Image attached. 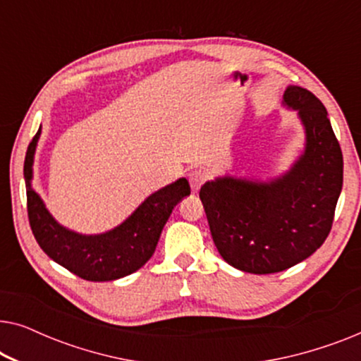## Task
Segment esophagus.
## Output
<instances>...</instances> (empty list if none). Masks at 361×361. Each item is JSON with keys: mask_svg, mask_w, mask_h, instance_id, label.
Wrapping results in <instances>:
<instances>
[{"mask_svg": "<svg viewBox=\"0 0 361 361\" xmlns=\"http://www.w3.org/2000/svg\"><path fill=\"white\" fill-rule=\"evenodd\" d=\"M207 180V172L204 169H194L189 174V182H190V189L197 192L202 187V184Z\"/></svg>", "mask_w": 361, "mask_h": 361, "instance_id": "obj_1", "label": "esophagus"}]
</instances>
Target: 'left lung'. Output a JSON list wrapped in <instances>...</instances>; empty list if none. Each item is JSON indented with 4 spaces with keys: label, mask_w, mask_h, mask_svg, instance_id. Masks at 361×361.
<instances>
[{
    "label": "left lung",
    "mask_w": 361,
    "mask_h": 361,
    "mask_svg": "<svg viewBox=\"0 0 361 361\" xmlns=\"http://www.w3.org/2000/svg\"><path fill=\"white\" fill-rule=\"evenodd\" d=\"M284 103L305 126V151L293 169L271 182L221 177L199 194L216 250L245 273H279L309 258L332 230L342 192L343 156L322 102L289 87Z\"/></svg>",
    "instance_id": "obj_1"
}]
</instances>
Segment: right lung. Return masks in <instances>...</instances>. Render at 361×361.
I'll return each instance as SVG.
<instances>
[{
	"label": "right lung",
	"instance_id": "obj_1",
	"mask_svg": "<svg viewBox=\"0 0 361 361\" xmlns=\"http://www.w3.org/2000/svg\"><path fill=\"white\" fill-rule=\"evenodd\" d=\"M41 128L29 142L24 159L27 216L32 235L44 253L85 281H115L135 273L154 253L161 231L172 209L190 194L189 180L182 179L147 197L120 226L106 233L85 236L63 228L52 219L41 197L31 187L34 151Z\"/></svg>",
	"mask_w": 361,
	"mask_h": 361
}]
</instances>
